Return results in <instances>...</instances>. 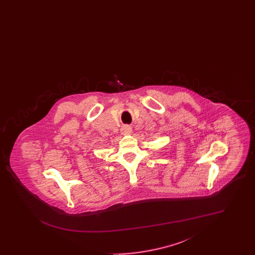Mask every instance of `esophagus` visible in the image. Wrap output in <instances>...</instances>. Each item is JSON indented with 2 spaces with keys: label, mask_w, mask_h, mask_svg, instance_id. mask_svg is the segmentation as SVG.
<instances>
[{
  "label": "esophagus",
  "mask_w": 255,
  "mask_h": 255,
  "mask_svg": "<svg viewBox=\"0 0 255 255\" xmlns=\"http://www.w3.org/2000/svg\"><path fill=\"white\" fill-rule=\"evenodd\" d=\"M132 133V127L131 126H128V125H125L122 128V133L123 134H129V133Z\"/></svg>",
  "instance_id": "1"
}]
</instances>
